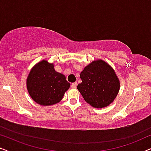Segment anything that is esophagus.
Wrapping results in <instances>:
<instances>
[{"instance_id": "1", "label": "esophagus", "mask_w": 151, "mask_h": 151, "mask_svg": "<svg viewBox=\"0 0 151 151\" xmlns=\"http://www.w3.org/2000/svg\"><path fill=\"white\" fill-rule=\"evenodd\" d=\"M77 85H78V83L77 82H73V83H72L71 84V88H76V86H77Z\"/></svg>"}]
</instances>
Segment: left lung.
<instances>
[{
  "mask_svg": "<svg viewBox=\"0 0 151 151\" xmlns=\"http://www.w3.org/2000/svg\"><path fill=\"white\" fill-rule=\"evenodd\" d=\"M82 82L77 86L84 100L95 108H104L115 100L119 82L114 70L102 60L93 61L80 73Z\"/></svg>",
  "mask_w": 151,
  "mask_h": 151,
  "instance_id": "1",
  "label": "left lung"
}]
</instances>
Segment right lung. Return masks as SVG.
I'll return each instance as SVG.
<instances>
[{
    "mask_svg": "<svg viewBox=\"0 0 151 151\" xmlns=\"http://www.w3.org/2000/svg\"><path fill=\"white\" fill-rule=\"evenodd\" d=\"M27 87L35 102L49 106L63 99L65 91L70 87V83L63 74L55 71L53 64L42 60L31 70L27 80Z\"/></svg>",
    "mask_w": 151,
    "mask_h": 151,
    "instance_id": "1",
    "label": "right lung"
}]
</instances>
